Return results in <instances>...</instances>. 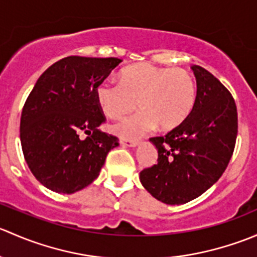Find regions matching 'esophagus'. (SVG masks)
<instances>
[{
	"mask_svg": "<svg viewBox=\"0 0 257 257\" xmlns=\"http://www.w3.org/2000/svg\"><path fill=\"white\" fill-rule=\"evenodd\" d=\"M119 143L123 145V147H129V148L138 147V142L128 141V139H120V141H119Z\"/></svg>",
	"mask_w": 257,
	"mask_h": 257,
	"instance_id": "esophagus-1",
	"label": "esophagus"
}]
</instances>
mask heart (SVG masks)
<instances>
[{
  "instance_id": "obj_1",
  "label": "heart",
  "mask_w": 257,
  "mask_h": 257,
  "mask_svg": "<svg viewBox=\"0 0 257 257\" xmlns=\"http://www.w3.org/2000/svg\"><path fill=\"white\" fill-rule=\"evenodd\" d=\"M97 100L102 112L113 119L131 113L138 103L141 112L112 126L116 136L137 139L157 125L162 131L180 125L195 105L196 85L185 69L134 64L120 72L119 83H100Z\"/></svg>"
}]
</instances>
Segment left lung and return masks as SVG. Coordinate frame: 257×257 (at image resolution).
<instances>
[{"mask_svg":"<svg viewBox=\"0 0 257 257\" xmlns=\"http://www.w3.org/2000/svg\"><path fill=\"white\" fill-rule=\"evenodd\" d=\"M191 69L198 87L195 105L167 136L150 138L158 163L139 174L145 190L169 205L198 198L219 180L237 136L236 105L229 90L203 67Z\"/></svg>","mask_w":257,"mask_h":257,"instance_id":"obj_1","label":"left lung"}]
</instances>
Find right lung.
Instances as JSON below:
<instances>
[{
    "mask_svg": "<svg viewBox=\"0 0 257 257\" xmlns=\"http://www.w3.org/2000/svg\"><path fill=\"white\" fill-rule=\"evenodd\" d=\"M120 62L66 57L43 72L28 95L21 115V145L32 174L49 190H82L98 178L109 150L119 145L116 137L98 129L105 118L97 88Z\"/></svg>",
    "mask_w": 257,
    "mask_h": 257,
    "instance_id": "add662e5",
    "label": "right lung"
}]
</instances>
